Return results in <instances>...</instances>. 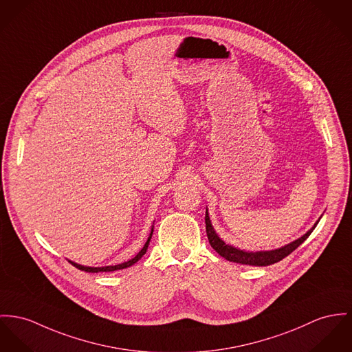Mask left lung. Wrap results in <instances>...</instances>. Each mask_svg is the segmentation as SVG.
Returning a JSON list of instances; mask_svg holds the SVG:
<instances>
[{"label": "left lung", "instance_id": "1", "mask_svg": "<svg viewBox=\"0 0 352 352\" xmlns=\"http://www.w3.org/2000/svg\"><path fill=\"white\" fill-rule=\"evenodd\" d=\"M320 218H322V216H320ZM320 218L315 222V225L304 236H301L298 240L287 243L281 248H277V249L258 250V252L243 250V249L225 243L221 237H218V234H217L216 230L212 225L208 208H206L205 223H206V234H208L209 243L219 256H222L223 258H226L230 263H237V264H243V265H253V267H268V265H272V264L278 263L280 260L285 258L288 254H291L296 248L304 243L309 237V234L314 232V229L319 223Z\"/></svg>", "mask_w": 352, "mask_h": 352}]
</instances>
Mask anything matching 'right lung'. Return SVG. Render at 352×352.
Here are the masks:
<instances>
[{
	"mask_svg": "<svg viewBox=\"0 0 352 352\" xmlns=\"http://www.w3.org/2000/svg\"><path fill=\"white\" fill-rule=\"evenodd\" d=\"M153 232H154V226L151 228V232H150V236H148V239H147V241L146 243L143 245V248L139 250V253L136 254L134 258H131V260H129V261H126V263H122V264H118V265H107V267H84V265H80V264H76V263H74V261H71V260H68L74 267H76L78 270H80V271L88 272V273H99V272H112V271H118V270H124V268H129V267H131V265H134L136 261H139L140 258H142V256L147 252V248H148V243H150V240H151V236H153Z\"/></svg>",
	"mask_w": 352,
	"mask_h": 352,
	"instance_id": "add662e5",
	"label": "right lung"
}]
</instances>
